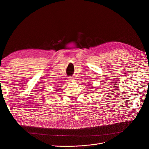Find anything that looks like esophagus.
<instances>
[{"label":"esophagus","instance_id":"esophagus-1","mask_svg":"<svg viewBox=\"0 0 149 149\" xmlns=\"http://www.w3.org/2000/svg\"><path fill=\"white\" fill-rule=\"evenodd\" d=\"M69 81L70 82H73V81H74L75 80H74V78H72V77H70L69 79Z\"/></svg>","mask_w":149,"mask_h":149}]
</instances>
